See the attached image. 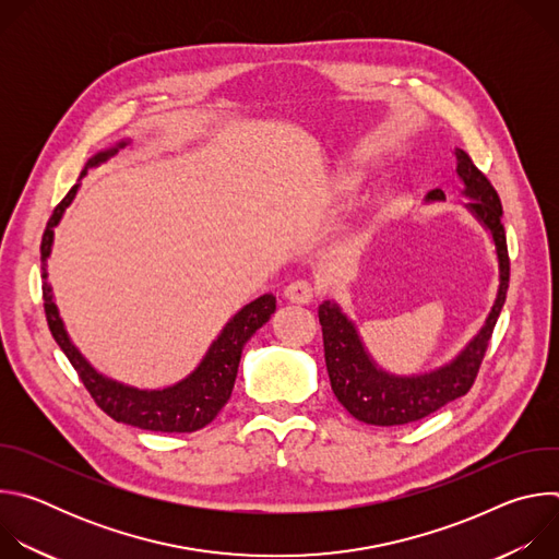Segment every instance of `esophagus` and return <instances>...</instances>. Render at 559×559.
<instances>
[{"label": "esophagus", "instance_id": "obj_1", "mask_svg": "<svg viewBox=\"0 0 559 559\" xmlns=\"http://www.w3.org/2000/svg\"><path fill=\"white\" fill-rule=\"evenodd\" d=\"M313 296H316L313 285H311L309 281H302V278L292 281V283L285 287V298L292 300V302H296V305H307V302L313 300Z\"/></svg>", "mask_w": 559, "mask_h": 559}]
</instances>
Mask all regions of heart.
<instances>
[{"instance_id":"1","label":"heart","mask_w":559,"mask_h":559,"mask_svg":"<svg viewBox=\"0 0 559 559\" xmlns=\"http://www.w3.org/2000/svg\"><path fill=\"white\" fill-rule=\"evenodd\" d=\"M360 181H362V179H360L358 173H347V175L343 177V186H345V188H358Z\"/></svg>"}]
</instances>
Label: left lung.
I'll list each match as a JSON object with an SVG mask.
<instances>
[{
    "label": "left lung",
    "mask_w": 559,
    "mask_h": 559,
    "mask_svg": "<svg viewBox=\"0 0 559 559\" xmlns=\"http://www.w3.org/2000/svg\"><path fill=\"white\" fill-rule=\"evenodd\" d=\"M455 158L457 177L464 183L462 194L471 199L466 207L491 231L496 243L500 263V287L496 302L480 334L460 352V356H455L449 365L423 376H393L382 371L367 354L354 323L341 311V307L330 300L318 307L332 389L338 403L360 423L395 427L431 416L473 386L483 358L489 349L493 328L507 300L511 270L507 234L502 225V203L491 181L475 168L464 150L457 147ZM427 201H444V192L436 188L427 194Z\"/></svg>",
    "instance_id": "1"
}]
</instances>
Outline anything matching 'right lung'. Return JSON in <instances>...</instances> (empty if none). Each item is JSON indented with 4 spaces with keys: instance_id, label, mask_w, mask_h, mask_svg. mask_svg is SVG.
Segmentation results:
<instances>
[{
    "instance_id": "add662e5",
    "label": "right lung",
    "mask_w": 559,
    "mask_h": 559,
    "mask_svg": "<svg viewBox=\"0 0 559 559\" xmlns=\"http://www.w3.org/2000/svg\"><path fill=\"white\" fill-rule=\"evenodd\" d=\"M126 141H121L117 147L95 154L86 164L82 177L88 173V168H95L104 164L108 156H112L119 147H123ZM79 190V183L70 188V192L61 199V203L55 207L52 216L46 223V231L41 236V278H44V311L46 321L50 328L52 338L74 367V371L82 378L84 386L93 395V401L102 412H106L112 420L132 425L147 431H164V433H192L210 425L216 414L225 407L229 401L238 362H241V354L246 343L254 336L259 328H263L270 316L276 309V298L272 294H265L250 305H246L238 311L231 321L223 328L218 338L210 345L205 358L201 365L181 382L166 386V389H134L128 384H121L117 380H110L95 371L88 360L76 352V347L70 343L63 323L59 318L57 305L52 302L50 285L46 283V261L50 257L52 246V227L59 223L66 207L72 203L74 194Z\"/></svg>"
}]
</instances>
